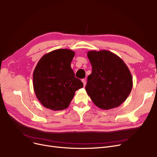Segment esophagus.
<instances>
[{
	"label": "esophagus",
	"mask_w": 157,
	"mask_h": 157,
	"mask_svg": "<svg viewBox=\"0 0 157 157\" xmlns=\"http://www.w3.org/2000/svg\"><path fill=\"white\" fill-rule=\"evenodd\" d=\"M82 82H83V83L84 86H86V79H82Z\"/></svg>",
	"instance_id": "esophagus-1"
}]
</instances>
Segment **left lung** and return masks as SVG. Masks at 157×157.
Returning a JSON list of instances; mask_svg holds the SVG:
<instances>
[{
  "label": "left lung",
  "instance_id": "1",
  "mask_svg": "<svg viewBox=\"0 0 157 157\" xmlns=\"http://www.w3.org/2000/svg\"><path fill=\"white\" fill-rule=\"evenodd\" d=\"M87 56L92 67L85 87L88 95L98 108H117L125 101L133 86L127 65L108 50L89 51Z\"/></svg>",
  "mask_w": 157,
  "mask_h": 157
}]
</instances>
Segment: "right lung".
Here are the masks:
<instances>
[{
    "instance_id": "obj_1",
    "label": "right lung",
    "mask_w": 157,
    "mask_h": 157,
    "mask_svg": "<svg viewBox=\"0 0 157 157\" xmlns=\"http://www.w3.org/2000/svg\"><path fill=\"white\" fill-rule=\"evenodd\" d=\"M75 55L69 49H58L43 55L33 73V86L39 101L53 111L67 108L75 92L83 87L71 63Z\"/></svg>"
}]
</instances>
